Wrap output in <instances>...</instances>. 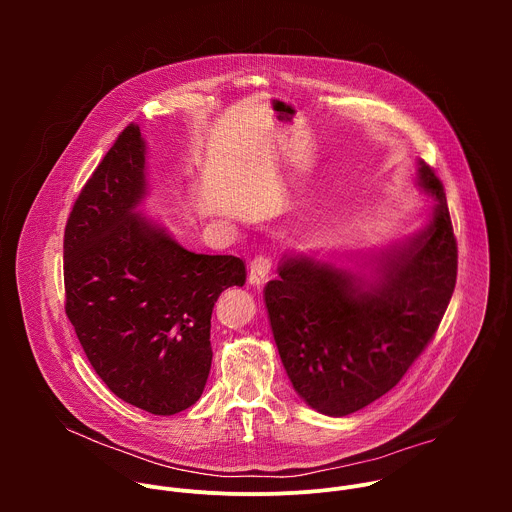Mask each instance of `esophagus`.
Instances as JSON below:
<instances>
[{
  "label": "esophagus",
  "mask_w": 512,
  "mask_h": 512,
  "mask_svg": "<svg viewBox=\"0 0 512 512\" xmlns=\"http://www.w3.org/2000/svg\"><path fill=\"white\" fill-rule=\"evenodd\" d=\"M271 267H273V261L269 255H259L251 261V269H249V283L255 285V287H261L269 273H271Z\"/></svg>",
  "instance_id": "esophagus-1"
}]
</instances>
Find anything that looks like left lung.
Listing matches in <instances>:
<instances>
[{"mask_svg": "<svg viewBox=\"0 0 512 512\" xmlns=\"http://www.w3.org/2000/svg\"><path fill=\"white\" fill-rule=\"evenodd\" d=\"M415 180L431 198L419 229L383 249L289 251L265 285L283 369L322 415L346 417L391 391L452 300L458 247L446 192L423 160Z\"/></svg>", "mask_w": 512, "mask_h": 512, "instance_id": "1", "label": "left lung"}]
</instances>
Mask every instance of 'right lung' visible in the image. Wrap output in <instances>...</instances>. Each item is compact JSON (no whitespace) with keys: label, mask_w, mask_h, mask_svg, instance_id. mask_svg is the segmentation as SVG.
<instances>
[{"label":"right lung","mask_w":512,"mask_h":512,"mask_svg":"<svg viewBox=\"0 0 512 512\" xmlns=\"http://www.w3.org/2000/svg\"><path fill=\"white\" fill-rule=\"evenodd\" d=\"M148 196V143L129 125L68 216L66 316L119 399L174 415L204 391L212 308L227 287L245 283V263L184 249L141 212Z\"/></svg>","instance_id":"add662e5"}]
</instances>
